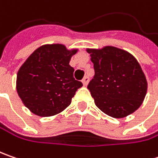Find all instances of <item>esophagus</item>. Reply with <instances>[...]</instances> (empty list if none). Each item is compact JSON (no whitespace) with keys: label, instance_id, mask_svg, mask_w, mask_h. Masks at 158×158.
<instances>
[{"label":"esophagus","instance_id":"esophagus-1","mask_svg":"<svg viewBox=\"0 0 158 158\" xmlns=\"http://www.w3.org/2000/svg\"><path fill=\"white\" fill-rule=\"evenodd\" d=\"M82 83H83V85H84V86H86V85L88 84V82H89V77H88V76H84V77H83V79L82 80Z\"/></svg>","mask_w":158,"mask_h":158}]
</instances>
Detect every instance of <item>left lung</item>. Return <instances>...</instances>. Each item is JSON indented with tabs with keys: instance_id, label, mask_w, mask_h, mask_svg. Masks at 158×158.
<instances>
[{
	"instance_id": "8db88e82",
	"label": "left lung",
	"mask_w": 158,
	"mask_h": 158,
	"mask_svg": "<svg viewBox=\"0 0 158 158\" xmlns=\"http://www.w3.org/2000/svg\"><path fill=\"white\" fill-rule=\"evenodd\" d=\"M95 76L88 89L96 106L112 118H125L142 106L148 82L137 60L114 46L86 50Z\"/></svg>"
}]
</instances>
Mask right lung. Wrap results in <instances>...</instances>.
Segmentation results:
<instances>
[{"instance_id":"1","label":"right lung","mask_w":158,"mask_h":158,"mask_svg":"<svg viewBox=\"0 0 158 158\" xmlns=\"http://www.w3.org/2000/svg\"><path fill=\"white\" fill-rule=\"evenodd\" d=\"M78 49L61 44L44 45L36 49L17 72L16 90L23 105L40 116H53L71 104L82 83L74 78L71 57Z\"/></svg>"}]
</instances>
